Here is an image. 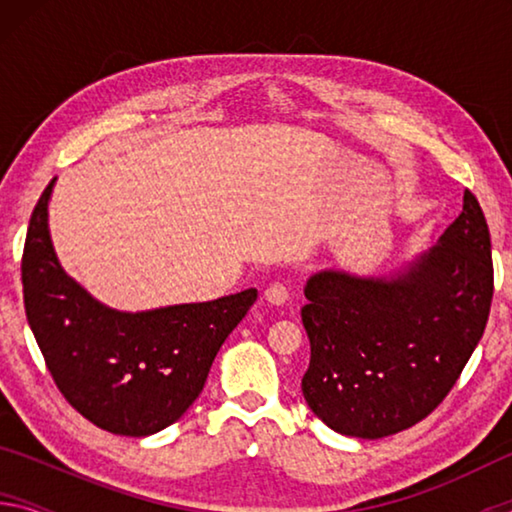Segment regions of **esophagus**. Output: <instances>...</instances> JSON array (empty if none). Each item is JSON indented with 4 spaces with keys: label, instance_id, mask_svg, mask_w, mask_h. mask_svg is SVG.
Returning <instances> with one entry per match:
<instances>
[{
    "label": "esophagus",
    "instance_id": "obj_1",
    "mask_svg": "<svg viewBox=\"0 0 512 512\" xmlns=\"http://www.w3.org/2000/svg\"><path fill=\"white\" fill-rule=\"evenodd\" d=\"M264 300L271 302V305H275V307H280V305H284V302L289 300V289L284 287V284L275 282V284H271V287H266Z\"/></svg>",
    "mask_w": 512,
    "mask_h": 512
}]
</instances>
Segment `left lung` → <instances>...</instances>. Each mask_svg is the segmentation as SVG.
Returning <instances> with one entry per match:
<instances>
[{
    "instance_id": "8db88e82",
    "label": "left lung",
    "mask_w": 512,
    "mask_h": 512,
    "mask_svg": "<svg viewBox=\"0 0 512 512\" xmlns=\"http://www.w3.org/2000/svg\"><path fill=\"white\" fill-rule=\"evenodd\" d=\"M311 359L302 395L329 429L386 438L452 391L492 300L490 232L472 192L429 250L388 275L325 268L305 284Z\"/></svg>"
}]
</instances>
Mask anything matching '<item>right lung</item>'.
<instances>
[{
  "label": "right lung",
  "mask_w": 512,
  "mask_h": 512,
  "mask_svg": "<svg viewBox=\"0 0 512 512\" xmlns=\"http://www.w3.org/2000/svg\"><path fill=\"white\" fill-rule=\"evenodd\" d=\"M54 183L31 214L24 244L29 327L60 393L83 418L117 436H151L201 395L216 352L257 289L146 311L103 305L58 262L49 235Z\"/></svg>",
  "instance_id": "right-lung-1"
}]
</instances>
